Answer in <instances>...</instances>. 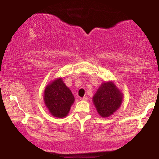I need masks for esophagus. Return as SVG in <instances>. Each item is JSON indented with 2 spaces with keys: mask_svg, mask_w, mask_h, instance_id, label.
I'll return each mask as SVG.
<instances>
[{
  "mask_svg": "<svg viewBox=\"0 0 159 159\" xmlns=\"http://www.w3.org/2000/svg\"><path fill=\"white\" fill-rule=\"evenodd\" d=\"M80 100H82V101H87L88 98H87V97H83V98H80Z\"/></svg>",
  "mask_w": 159,
  "mask_h": 159,
  "instance_id": "esophagus-1",
  "label": "esophagus"
}]
</instances>
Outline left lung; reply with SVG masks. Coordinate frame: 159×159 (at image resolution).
<instances>
[{
  "label": "left lung",
  "instance_id": "obj_1",
  "mask_svg": "<svg viewBox=\"0 0 159 159\" xmlns=\"http://www.w3.org/2000/svg\"><path fill=\"white\" fill-rule=\"evenodd\" d=\"M123 94L111 81L103 83L93 98L98 114L106 118L112 115L121 105Z\"/></svg>",
  "mask_w": 159,
  "mask_h": 159
}]
</instances>
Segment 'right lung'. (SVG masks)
Returning <instances> with one entry per match:
<instances>
[{
	"mask_svg": "<svg viewBox=\"0 0 159 159\" xmlns=\"http://www.w3.org/2000/svg\"><path fill=\"white\" fill-rule=\"evenodd\" d=\"M43 99L48 111L57 118L66 116L75 100L71 91L64 84L61 78L53 80L46 86Z\"/></svg>",
	"mask_w": 159,
	"mask_h": 159,
	"instance_id": "1",
	"label": "right lung"
}]
</instances>
